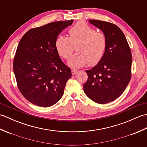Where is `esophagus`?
Returning <instances> with one entry per match:
<instances>
[{
  "instance_id": "obj_1",
  "label": "esophagus",
  "mask_w": 147,
  "mask_h": 147,
  "mask_svg": "<svg viewBox=\"0 0 147 147\" xmlns=\"http://www.w3.org/2000/svg\"><path fill=\"white\" fill-rule=\"evenodd\" d=\"M77 72H78V71L76 69H73V70L71 71L72 74H73V75H74V74H75L77 73Z\"/></svg>"
}]
</instances>
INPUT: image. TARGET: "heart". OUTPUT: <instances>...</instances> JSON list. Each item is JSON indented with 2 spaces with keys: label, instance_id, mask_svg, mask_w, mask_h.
I'll return each instance as SVG.
<instances>
[{
  "label": "heart",
  "instance_id": "heart-1",
  "mask_svg": "<svg viewBox=\"0 0 147 147\" xmlns=\"http://www.w3.org/2000/svg\"><path fill=\"white\" fill-rule=\"evenodd\" d=\"M70 38L59 35L55 41L56 49L61 57L68 59L73 52V43H80L78 52L69 59L67 65L72 68L83 67L89 64L94 65L100 61L106 49V38L104 33L82 21L78 22L69 31Z\"/></svg>",
  "mask_w": 147,
  "mask_h": 147
}]
</instances>
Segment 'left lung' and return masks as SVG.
<instances>
[{
    "instance_id": "1",
    "label": "left lung",
    "mask_w": 147,
    "mask_h": 147,
    "mask_svg": "<svg viewBox=\"0 0 147 147\" xmlns=\"http://www.w3.org/2000/svg\"><path fill=\"white\" fill-rule=\"evenodd\" d=\"M88 21L104 34L106 49L100 61L86 71L88 80L83 85V90L93 101L104 104L117 99L128 85L131 52L125 35L117 26L106 21Z\"/></svg>"
}]
</instances>
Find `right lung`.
Masks as SVG:
<instances>
[{"label":"right lung","instance_id":"add662e5","mask_svg":"<svg viewBox=\"0 0 147 147\" xmlns=\"http://www.w3.org/2000/svg\"><path fill=\"white\" fill-rule=\"evenodd\" d=\"M73 20L53 22L29 31L22 37L13 62L18 88L33 104L49 107L64 94L71 69L59 57L55 41Z\"/></svg>","mask_w":147,"mask_h":147}]
</instances>
